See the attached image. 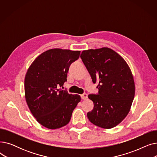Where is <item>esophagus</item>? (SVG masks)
<instances>
[{
  "instance_id": "1",
  "label": "esophagus",
  "mask_w": 157,
  "mask_h": 157,
  "mask_svg": "<svg viewBox=\"0 0 157 157\" xmlns=\"http://www.w3.org/2000/svg\"><path fill=\"white\" fill-rule=\"evenodd\" d=\"M81 97L82 99H83V100H85V99H86V98H88V95L86 94H85V93L83 94H82L81 95Z\"/></svg>"
}]
</instances>
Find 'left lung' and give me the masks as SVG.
Here are the masks:
<instances>
[{
	"label": "left lung",
	"instance_id": "8db88e82",
	"mask_svg": "<svg viewBox=\"0 0 157 157\" xmlns=\"http://www.w3.org/2000/svg\"><path fill=\"white\" fill-rule=\"evenodd\" d=\"M98 94H90L94 109L87 113L93 124L104 128L118 125L128 113L135 95L133 76L128 64L113 49L102 48L81 54Z\"/></svg>",
	"mask_w": 157,
	"mask_h": 157
}]
</instances>
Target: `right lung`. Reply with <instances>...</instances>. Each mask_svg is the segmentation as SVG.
<instances>
[{"instance_id": "right-lung-1", "label": "right lung", "mask_w": 157, "mask_h": 157, "mask_svg": "<svg viewBox=\"0 0 157 157\" xmlns=\"http://www.w3.org/2000/svg\"><path fill=\"white\" fill-rule=\"evenodd\" d=\"M79 51L52 49L32 62L25 78V93L29 108L37 121L49 129L66 125L81 101L79 95L69 94L61 87L67 81L70 65Z\"/></svg>"}]
</instances>
